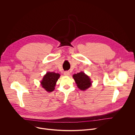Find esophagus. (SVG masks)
Listing matches in <instances>:
<instances>
[{"label":"esophagus","instance_id":"1","mask_svg":"<svg viewBox=\"0 0 135 135\" xmlns=\"http://www.w3.org/2000/svg\"><path fill=\"white\" fill-rule=\"evenodd\" d=\"M70 75V73L68 71H66L64 72V75L65 76H69Z\"/></svg>","mask_w":135,"mask_h":135}]
</instances>
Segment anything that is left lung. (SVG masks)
I'll list each match as a JSON object with an SVG mask.
<instances>
[{
	"mask_svg": "<svg viewBox=\"0 0 135 135\" xmlns=\"http://www.w3.org/2000/svg\"><path fill=\"white\" fill-rule=\"evenodd\" d=\"M73 78L77 86L81 90L85 91L92 85V82L91 81L90 77L83 71L74 74Z\"/></svg>",
	"mask_w": 135,
	"mask_h": 135,
	"instance_id": "obj_1",
	"label": "left lung"
}]
</instances>
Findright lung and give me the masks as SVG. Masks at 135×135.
<instances>
[{
	"label": "right lung",
	"mask_w": 135,
	"mask_h": 135,
	"mask_svg": "<svg viewBox=\"0 0 135 135\" xmlns=\"http://www.w3.org/2000/svg\"><path fill=\"white\" fill-rule=\"evenodd\" d=\"M60 75L58 73L48 71L43 76L41 81V85L47 92H51L55 89L56 82L60 78Z\"/></svg>",
	"instance_id": "add662e5"
}]
</instances>
